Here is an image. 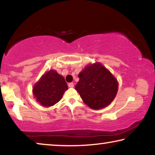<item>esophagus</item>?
Here are the masks:
<instances>
[{
    "mask_svg": "<svg viewBox=\"0 0 155 155\" xmlns=\"http://www.w3.org/2000/svg\"><path fill=\"white\" fill-rule=\"evenodd\" d=\"M68 87H71V88L74 87V83H73V82H71V83H69Z\"/></svg>",
    "mask_w": 155,
    "mask_h": 155,
    "instance_id": "obj_1",
    "label": "esophagus"
}]
</instances>
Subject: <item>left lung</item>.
<instances>
[{
  "instance_id": "1",
  "label": "left lung",
  "mask_w": 155,
  "mask_h": 155,
  "mask_svg": "<svg viewBox=\"0 0 155 155\" xmlns=\"http://www.w3.org/2000/svg\"><path fill=\"white\" fill-rule=\"evenodd\" d=\"M78 77L80 80L75 89L91 109L104 108L115 98L118 88L117 79L101 63L86 65Z\"/></svg>"
}]
</instances>
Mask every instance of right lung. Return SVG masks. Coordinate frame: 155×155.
I'll return each mask as SVG.
<instances>
[{"label": "right lung", "mask_w": 155, "mask_h": 155, "mask_svg": "<svg viewBox=\"0 0 155 155\" xmlns=\"http://www.w3.org/2000/svg\"><path fill=\"white\" fill-rule=\"evenodd\" d=\"M68 87L62 75L55 70L46 72L33 87V95L38 102L44 107L56 104L62 99Z\"/></svg>", "instance_id": "1"}]
</instances>
